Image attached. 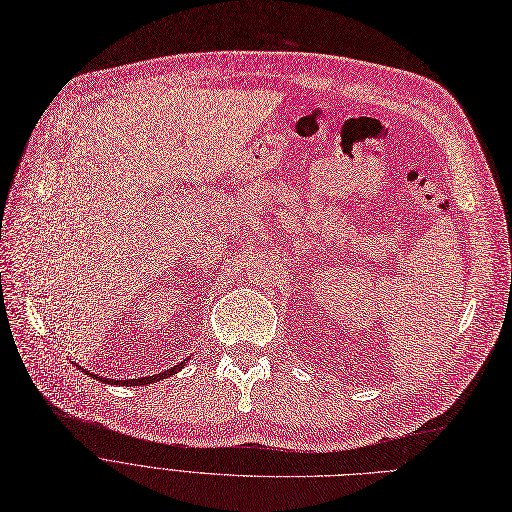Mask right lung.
<instances>
[{"label":"right lung","mask_w":512,"mask_h":512,"mask_svg":"<svg viewBox=\"0 0 512 512\" xmlns=\"http://www.w3.org/2000/svg\"><path fill=\"white\" fill-rule=\"evenodd\" d=\"M185 367L183 362H179V364H175V367H170V369H166V371H162V373H158V375H150V377H143V379H106V377H97V375H93V373H87L85 369V373L89 375V377H93V379H97V381H104V383H112V385H127V387H131V385H145V383H156V381H160V379H166V377H170V375H175L177 371H181Z\"/></svg>","instance_id":"add662e5"}]
</instances>
